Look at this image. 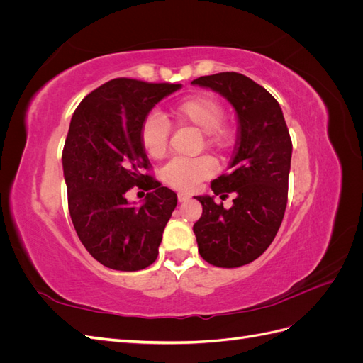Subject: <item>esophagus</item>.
Segmentation results:
<instances>
[{
    "instance_id": "obj_1",
    "label": "esophagus",
    "mask_w": 363,
    "mask_h": 363,
    "mask_svg": "<svg viewBox=\"0 0 363 363\" xmlns=\"http://www.w3.org/2000/svg\"><path fill=\"white\" fill-rule=\"evenodd\" d=\"M177 199H179V203L188 201V200H189V194H186V192H179V194H177Z\"/></svg>"
}]
</instances>
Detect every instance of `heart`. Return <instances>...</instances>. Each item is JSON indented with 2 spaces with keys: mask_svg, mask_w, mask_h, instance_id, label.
<instances>
[{
  "mask_svg": "<svg viewBox=\"0 0 363 363\" xmlns=\"http://www.w3.org/2000/svg\"><path fill=\"white\" fill-rule=\"evenodd\" d=\"M224 104L211 94H196L175 104L169 113L150 115L139 128V142L145 155L152 160L167 156L169 124L189 125L201 131L200 145L216 152L228 150L233 144V131L224 124ZM215 172V163L208 156L191 160H172L160 172L162 182L177 191H192L200 182Z\"/></svg>",
  "mask_w": 363,
  "mask_h": 363,
  "instance_id": "b5f03b06",
  "label": "heart"
}]
</instances>
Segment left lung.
Segmentation results:
<instances>
[{
    "mask_svg": "<svg viewBox=\"0 0 363 363\" xmlns=\"http://www.w3.org/2000/svg\"><path fill=\"white\" fill-rule=\"evenodd\" d=\"M211 87L232 103L238 115V140L230 171L211 184L213 196H195L203 215L194 224L201 257L219 268L256 260L271 245L288 204L292 140L280 104L265 87L239 72H218L192 82Z\"/></svg>",
    "mask_w": 363,
    "mask_h": 363,
    "instance_id": "1",
    "label": "left lung"
}]
</instances>
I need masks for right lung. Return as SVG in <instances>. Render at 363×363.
Returning <instances> with one entry per match:
<instances>
[{"label": "right lung", "instance_id": "right-lung-1", "mask_svg": "<svg viewBox=\"0 0 363 363\" xmlns=\"http://www.w3.org/2000/svg\"><path fill=\"white\" fill-rule=\"evenodd\" d=\"M177 89L180 84L113 79L72 115L62 152L69 215L84 248L111 269L150 267L177 206V194L148 174L151 164L139 142L151 108ZM135 185L147 191L140 208L125 199Z\"/></svg>", "mask_w": 363, "mask_h": 363}]
</instances>
